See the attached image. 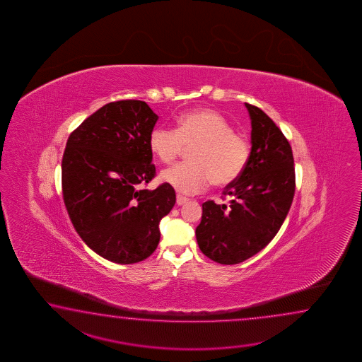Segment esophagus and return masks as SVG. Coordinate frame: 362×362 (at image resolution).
<instances>
[{
  "instance_id": "obj_1",
  "label": "esophagus",
  "mask_w": 362,
  "mask_h": 362,
  "mask_svg": "<svg viewBox=\"0 0 362 362\" xmlns=\"http://www.w3.org/2000/svg\"><path fill=\"white\" fill-rule=\"evenodd\" d=\"M187 198H186V197H182V195H177V200H176V202H177V206H184L185 203H186V202H187Z\"/></svg>"
}]
</instances>
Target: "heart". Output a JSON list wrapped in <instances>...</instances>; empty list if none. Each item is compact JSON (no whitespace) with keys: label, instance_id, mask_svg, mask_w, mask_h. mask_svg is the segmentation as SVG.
Wrapping results in <instances>:
<instances>
[{"label":"heart","instance_id":"heart-1","mask_svg":"<svg viewBox=\"0 0 362 362\" xmlns=\"http://www.w3.org/2000/svg\"><path fill=\"white\" fill-rule=\"evenodd\" d=\"M148 147L162 163H172L186 147L192 148L190 163H180L163 170L160 180L182 194L203 190L211 181L228 186L238 180L250 158L247 139L235 133L220 112L200 108L182 114L177 129L158 125L148 136Z\"/></svg>","mask_w":362,"mask_h":362}]
</instances>
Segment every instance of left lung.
I'll return each mask as SVG.
<instances>
[{
    "mask_svg": "<svg viewBox=\"0 0 362 362\" xmlns=\"http://www.w3.org/2000/svg\"><path fill=\"white\" fill-rule=\"evenodd\" d=\"M251 119V153L242 176L223 194L229 204L203 203L195 235L211 260L233 265L250 259L276 237L295 192L293 150L262 110L245 103Z\"/></svg>",
    "mask_w": 362,
    "mask_h": 362,
    "instance_id": "8db88e82",
    "label": "left lung"
}]
</instances>
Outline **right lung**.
Segmentation results:
<instances>
[{"label":"right lung","mask_w":362,"mask_h":362,"mask_svg":"<svg viewBox=\"0 0 362 362\" xmlns=\"http://www.w3.org/2000/svg\"><path fill=\"white\" fill-rule=\"evenodd\" d=\"M159 116L144 100L111 102L71 133L62 159V192L85 245L116 264L153 254L159 223L176 203L168 184L141 189L155 176L148 136Z\"/></svg>","instance_id":"obj_1"}]
</instances>
